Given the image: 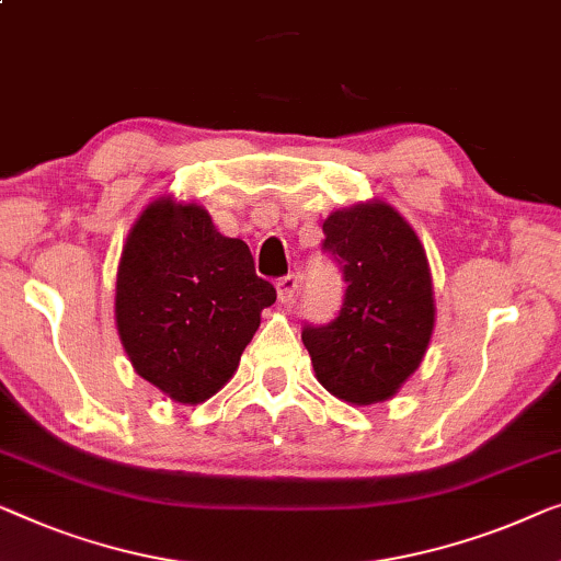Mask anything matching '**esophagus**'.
I'll list each match as a JSON object with an SVG mask.
<instances>
[{"label": "esophagus", "instance_id": "34e87169", "mask_svg": "<svg viewBox=\"0 0 561 561\" xmlns=\"http://www.w3.org/2000/svg\"><path fill=\"white\" fill-rule=\"evenodd\" d=\"M275 288H278L280 304H290V300H294L298 294V278L296 275H286V278H280L278 283H275Z\"/></svg>", "mask_w": 561, "mask_h": 561}]
</instances>
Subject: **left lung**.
Instances as JSON below:
<instances>
[{
	"mask_svg": "<svg viewBox=\"0 0 561 561\" xmlns=\"http://www.w3.org/2000/svg\"><path fill=\"white\" fill-rule=\"evenodd\" d=\"M323 250L344 271V306L329 327H306L316 379L341 402L377 404L400 392L435 329L433 273L412 225L381 199L334 209Z\"/></svg>",
	"mask_w": 561,
	"mask_h": 561,
	"instance_id": "8db88e82",
	"label": "left lung"
}]
</instances>
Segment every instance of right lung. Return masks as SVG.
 Here are the masks:
<instances>
[{"mask_svg":"<svg viewBox=\"0 0 561 561\" xmlns=\"http://www.w3.org/2000/svg\"><path fill=\"white\" fill-rule=\"evenodd\" d=\"M275 288L250 248L197 202L157 197L136 217L116 273V329L136 375L202 404L232 379Z\"/></svg>","mask_w":561,"mask_h":561,"instance_id":"obj_1","label":"right lung"}]
</instances>
